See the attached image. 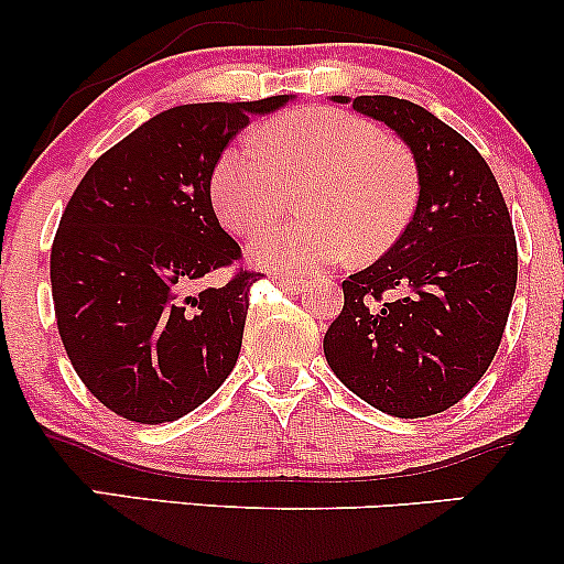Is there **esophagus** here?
Wrapping results in <instances>:
<instances>
[{"label":"esophagus","instance_id":"obj_1","mask_svg":"<svg viewBox=\"0 0 564 564\" xmlns=\"http://www.w3.org/2000/svg\"><path fill=\"white\" fill-rule=\"evenodd\" d=\"M278 286L291 291V294H300V291H304V281H300V278H278Z\"/></svg>","mask_w":564,"mask_h":564}]
</instances>
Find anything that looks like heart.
<instances>
[{"instance_id": "1", "label": "heart", "mask_w": 564, "mask_h": 564, "mask_svg": "<svg viewBox=\"0 0 564 564\" xmlns=\"http://www.w3.org/2000/svg\"><path fill=\"white\" fill-rule=\"evenodd\" d=\"M296 226L264 229L251 257L275 273H313L345 260L387 254L416 215L419 172L411 153L360 116L300 108L268 121L260 142L230 145L212 172V200L223 225L251 236L301 189Z\"/></svg>"}]
</instances>
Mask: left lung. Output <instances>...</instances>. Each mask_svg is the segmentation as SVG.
Returning a JSON list of instances; mask_svg holds the SVG:
<instances>
[{
  "label": "left lung",
  "mask_w": 564,
  "mask_h": 564,
  "mask_svg": "<svg viewBox=\"0 0 564 564\" xmlns=\"http://www.w3.org/2000/svg\"><path fill=\"white\" fill-rule=\"evenodd\" d=\"M352 108L408 142L419 204L403 238L341 281L345 307L323 352L366 403L398 419L432 416L494 364L517 289L514 228L494 172L456 129L390 95H360Z\"/></svg>",
  "instance_id": "8db88e82"
}]
</instances>
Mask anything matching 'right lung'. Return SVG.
I'll return each mask as SVG.
<instances>
[{
    "label": "right lung",
    "instance_id": "right-lung-1",
    "mask_svg": "<svg viewBox=\"0 0 564 564\" xmlns=\"http://www.w3.org/2000/svg\"><path fill=\"white\" fill-rule=\"evenodd\" d=\"M251 102H193L108 148L76 185L50 254L57 332L70 366L113 413L140 424L185 416L219 390L241 352L251 286L241 246L212 209V172Z\"/></svg>",
    "mask_w": 564,
    "mask_h": 564
}]
</instances>
